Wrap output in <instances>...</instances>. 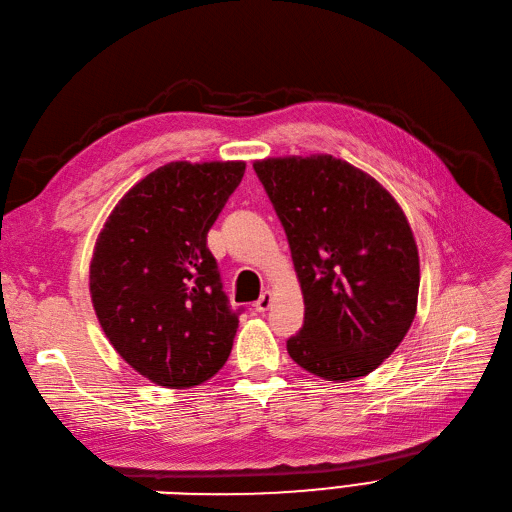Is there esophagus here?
Here are the masks:
<instances>
[{"label": "esophagus", "mask_w": 512, "mask_h": 512, "mask_svg": "<svg viewBox=\"0 0 512 512\" xmlns=\"http://www.w3.org/2000/svg\"><path fill=\"white\" fill-rule=\"evenodd\" d=\"M272 301H274V295H272V291H265V293H261V297L257 299V303H255V309L259 311V314H263V311H268V309L272 307Z\"/></svg>", "instance_id": "34e87169"}]
</instances>
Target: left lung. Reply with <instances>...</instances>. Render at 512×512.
<instances>
[{"label": "left lung", "mask_w": 512, "mask_h": 512, "mask_svg": "<svg viewBox=\"0 0 512 512\" xmlns=\"http://www.w3.org/2000/svg\"><path fill=\"white\" fill-rule=\"evenodd\" d=\"M253 169L286 232L305 301L288 355L328 381L366 376L416 314L420 265L402 207L374 177L330 154L265 159Z\"/></svg>", "instance_id": "left-lung-1"}]
</instances>
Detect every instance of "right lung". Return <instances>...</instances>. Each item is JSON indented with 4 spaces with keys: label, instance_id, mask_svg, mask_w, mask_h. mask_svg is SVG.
<instances>
[{
    "label": "right lung",
    "instance_id": "add662e5",
    "mask_svg": "<svg viewBox=\"0 0 512 512\" xmlns=\"http://www.w3.org/2000/svg\"><path fill=\"white\" fill-rule=\"evenodd\" d=\"M244 175L242 161H177L148 173L108 215L90 293L121 358L169 389L201 385L226 364L238 316L207 234Z\"/></svg>",
    "mask_w": 512,
    "mask_h": 512
}]
</instances>
